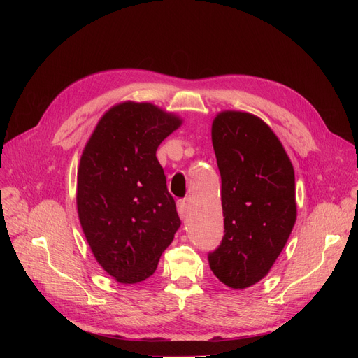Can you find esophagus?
Returning a JSON list of instances; mask_svg holds the SVG:
<instances>
[{
  "label": "esophagus",
  "instance_id": "34e87169",
  "mask_svg": "<svg viewBox=\"0 0 358 358\" xmlns=\"http://www.w3.org/2000/svg\"><path fill=\"white\" fill-rule=\"evenodd\" d=\"M177 210H178V215L182 220H185L187 217H189V213H190V209H189V204H187L184 200H178L177 201Z\"/></svg>",
  "mask_w": 358,
  "mask_h": 358
}]
</instances>
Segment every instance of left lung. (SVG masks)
Listing matches in <instances>:
<instances>
[{
  "mask_svg": "<svg viewBox=\"0 0 358 358\" xmlns=\"http://www.w3.org/2000/svg\"><path fill=\"white\" fill-rule=\"evenodd\" d=\"M222 178L224 235L209 254L219 281L242 290L264 278L297 216L294 169L271 127L247 111L223 110L212 123Z\"/></svg>",
  "mask_w": 358,
  "mask_h": 358,
  "instance_id": "left-lung-1",
  "label": "left lung"
}]
</instances>
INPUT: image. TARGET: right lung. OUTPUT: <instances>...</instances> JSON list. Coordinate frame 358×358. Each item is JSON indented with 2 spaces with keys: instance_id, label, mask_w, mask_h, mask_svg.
<instances>
[{
  "instance_id": "add662e5",
  "label": "right lung",
  "mask_w": 358,
  "mask_h": 358,
  "mask_svg": "<svg viewBox=\"0 0 358 358\" xmlns=\"http://www.w3.org/2000/svg\"><path fill=\"white\" fill-rule=\"evenodd\" d=\"M181 124L152 103L123 101L104 113L84 146L78 217L94 257L117 283L152 275L180 228L157 149Z\"/></svg>"
}]
</instances>
